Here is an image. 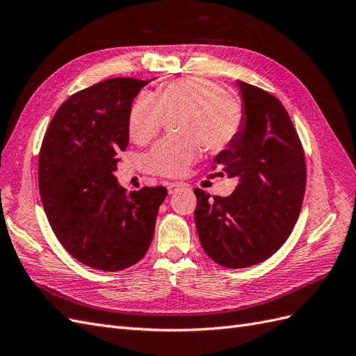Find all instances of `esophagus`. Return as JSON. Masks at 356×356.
Masks as SVG:
<instances>
[{
	"mask_svg": "<svg viewBox=\"0 0 356 356\" xmlns=\"http://www.w3.org/2000/svg\"><path fill=\"white\" fill-rule=\"evenodd\" d=\"M182 188H186V186L182 184V182H170V184L168 186L169 195H174V193H178V191L182 190Z\"/></svg>",
	"mask_w": 356,
	"mask_h": 356,
	"instance_id": "esophagus-1",
	"label": "esophagus"
}]
</instances>
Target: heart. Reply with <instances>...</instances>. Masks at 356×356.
<instances>
[{"label": "heart", "instance_id": "heart-1", "mask_svg": "<svg viewBox=\"0 0 356 356\" xmlns=\"http://www.w3.org/2000/svg\"><path fill=\"white\" fill-rule=\"evenodd\" d=\"M178 118L181 136L166 138L147 156L148 170L161 177H179L195 161L202 145L209 153L227 148L242 127V106L218 84L187 77L160 86L153 96L141 95L129 114V135L144 145L161 132L168 117Z\"/></svg>", "mask_w": 356, "mask_h": 356}]
</instances>
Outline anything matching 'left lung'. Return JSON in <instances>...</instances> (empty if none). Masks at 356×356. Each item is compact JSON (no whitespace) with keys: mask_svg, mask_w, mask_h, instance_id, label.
<instances>
[{"mask_svg":"<svg viewBox=\"0 0 356 356\" xmlns=\"http://www.w3.org/2000/svg\"><path fill=\"white\" fill-rule=\"evenodd\" d=\"M242 127L213 159L220 175L238 178L227 197L195 190L196 229L215 263L243 268L272 257L293 232L306 190V159L296 127L277 98L238 81Z\"/></svg>","mask_w":356,"mask_h":356,"instance_id":"8db88e82","label":"left lung"}]
</instances>
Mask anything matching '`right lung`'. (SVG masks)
Wrapping results in <instances>:
<instances>
[{"label": "right lung", "mask_w": 356, "mask_h": 356, "mask_svg": "<svg viewBox=\"0 0 356 356\" xmlns=\"http://www.w3.org/2000/svg\"><path fill=\"white\" fill-rule=\"evenodd\" d=\"M148 81L117 77L74 93L53 115L40 149V196L53 233L75 260L104 272L145 255L168 195L161 186L127 193L114 177L134 98Z\"/></svg>", "instance_id": "right-lung-1"}]
</instances>
